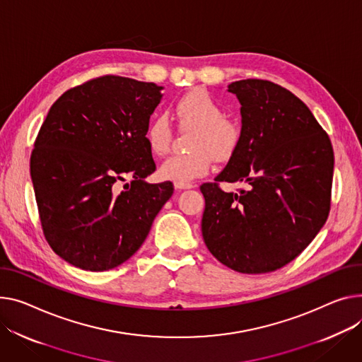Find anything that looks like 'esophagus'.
Segmentation results:
<instances>
[{
	"mask_svg": "<svg viewBox=\"0 0 362 362\" xmlns=\"http://www.w3.org/2000/svg\"><path fill=\"white\" fill-rule=\"evenodd\" d=\"M175 187H176V189H192V187H194V185H192V183H186V185H175Z\"/></svg>",
	"mask_w": 362,
	"mask_h": 362,
	"instance_id": "obj_1",
	"label": "esophagus"
}]
</instances>
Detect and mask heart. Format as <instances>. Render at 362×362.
I'll list each match as a JSON object with an SVG mask.
<instances>
[{"label": "heart", "mask_w": 362, "mask_h": 362, "mask_svg": "<svg viewBox=\"0 0 362 362\" xmlns=\"http://www.w3.org/2000/svg\"><path fill=\"white\" fill-rule=\"evenodd\" d=\"M176 117L182 124L195 127L192 139L194 151L167 157L158 176L175 185H186L205 176L212 167V157L218 161L230 160L242 142V129L228 119H224V109L211 94L204 90L190 91L177 100ZM172 124L165 115H156L146 129L148 148L161 156L167 153L172 141Z\"/></svg>", "instance_id": "heart-1"}]
</instances>
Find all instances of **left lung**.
Listing matches in <instances>:
<instances>
[{
  "label": "left lung",
  "instance_id": "1",
  "mask_svg": "<svg viewBox=\"0 0 362 362\" xmlns=\"http://www.w3.org/2000/svg\"><path fill=\"white\" fill-rule=\"evenodd\" d=\"M242 115V142L215 183H204L202 237L223 264L267 274L294 260L325 226L330 209L333 148L310 109L267 80L228 84ZM220 181H242L237 194Z\"/></svg>",
  "mask_w": 362,
  "mask_h": 362
}]
</instances>
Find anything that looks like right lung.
I'll list each match as a JSON object with an SVG mask.
<instances>
[{
  "instance_id": "1",
  "label": "right lung",
  "mask_w": 362,
  "mask_h": 362,
  "mask_svg": "<svg viewBox=\"0 0 362 362\" xmlns=\"http://www.w3.org/2000/svg\"><path fill=\"white\" fill-rule=\"evenodd\" d=\"M161 90L105 76L65 91L47 112L30 176L46 242L72 267L103 272L122 264L172 198V182H146L156 170L146 129Z\"/></svg>"
}]
</instances>
